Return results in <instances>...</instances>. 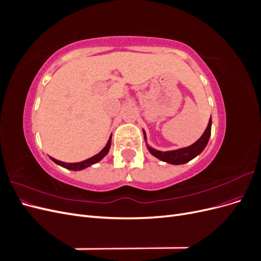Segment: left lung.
Returning <instances> with one entry per match:
<instances>
[{
  "mask_svg": "<svg viewBox=\"0 0 261 261\" xmlns=\"http://www.w3.org/2000/svg\"><path fill=\"white\" fill-rule=\"evenodd\" d=\"M211 124H212V121H211V117H210L206 130L203 132L201 137L198 140H197L196 143H194L193 145L188 146V147L179 148V149H176V150H170V151H160V150H156V149H154V148L150 146L147 143L146 132L143 129L147 149L149 150L150 153L156 158V159H159L163 162L174 164V165L187 163L188 161L193 160L194 158H196L197 155L200 154L202 152V150L206 148L208 141H209V138H210V135H211Z\"/></svg>",
  "mask_w": 261,
  "mask_h": 261,
  "instance_id": "obj_1",
  "label": "left lung"
}]
</instances>
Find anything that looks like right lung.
<instances>
[{
	"mask_svg": "<svg viewBox=\"0 0 261 261\" xmlns=\"http://www.w3.org/2000/svg\"><path fill=\"white\" fill-rule=\"evenodd\" d=\"M111 139H112V135L110 136V138H109V140H108V143H107L106 147H105L103 149H102L99 153H97L96 155H93V156L89 158V159H87V160L82 161V162H76V163H66V162H62V161H59V160H57V159H54V158H52V156H50V159H51L54 163H57V164L61 165V167L65 168V169H67V170H72V171H82V170H84V169H86V168H89V167H91L92 164H94V163H98L99 161H101L102 159H103V158L108 154L110 148H111V141H112Z\"/></svg>",
	"mask_w": 261,
	"mask_h": 261,
	"instance_id": "obj_1",
	"label": "right lung"
}]
</instances>
